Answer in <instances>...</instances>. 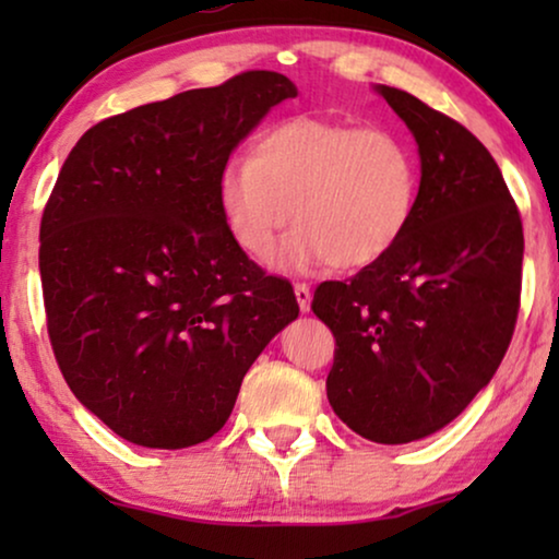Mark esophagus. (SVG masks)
I'll list each match as a JSON object with an SVG mask.
<instances>
[{
	"label": "esophagus",
	"instance_id": "34e87169",
	"mask_svg": "<svg viewBox=\"0 0 559 559\" xmlns=\"http://www.w3.org/2000/svg\"><path fill=\"white\" fill-rule=\"evenodd\" d=\"M295 297H297V305H300V310L308 312L310 302H312V293H310V287L305 285V282H297V285H295Z\"/></svg>",
	"mask_w": 559,
	"mask_h": 559
}]
</instances>
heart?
I'll return each instance as SVG.
<instances>
[{
  "mask_svg": "<svg viewBox=\"0 0 559 559\" xmlns=\"http://www.w3.org/2000/svg\"><path fill=\"white\" fill-rule=\"evenodd\" d=\"M417 190V159L396 134L295 117L264 129L251 157L226 159L218 209L251 259L270 254L295 218L280 266L302 272L335 262L341 270H361L407 234Z\"/></svg>",
  "mask_w": 559,
  "mask_h": 559,
  "instance_id": "obj_1",
  "label": "heart"
}]
</instances>
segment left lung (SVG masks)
Segmentation results:
<instances>
[{
  "instance_id": "8db88e82",
  "label": "left lung",
  "mask_w": 559,
  "mask_h": 559,
  "mask_svg": "<svg viewBox=\"0 0 559 559\" xmlns=\"http://www.w3.org/2000/svg\"><path fill=\"white\" fill-rule=\"evenodd\" d=\"M419 152L415 218L384 259L323 282L335 335L328 402L350 430L404 445L442 430L493 379L522 295L524 231L491 152L407 91L377 86Z\"/></svg>"
}]
</instances>
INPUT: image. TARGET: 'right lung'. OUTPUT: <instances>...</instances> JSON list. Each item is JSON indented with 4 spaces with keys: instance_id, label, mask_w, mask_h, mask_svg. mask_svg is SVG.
I'll return each mask as SVG.
<instances>
[{
    "instance_id": "obj_1",
    "label": "right lung",
    "mask_w": 559,
    "mask_h": 559,
    "mask_svg": "<svg viewBox=\"0 0 559 559\" xmlns=\"http://www.w3.org/2000/svg\"><path fill=\"white\" fill-rule=\"evenodd\" d=\"M295 96L287 75L247 71L98 121L60 167L40 224L52 354L75 400L134 445L213 438L300 312L218 209L236 144Z\"/></svg>"
}]
</instances>
